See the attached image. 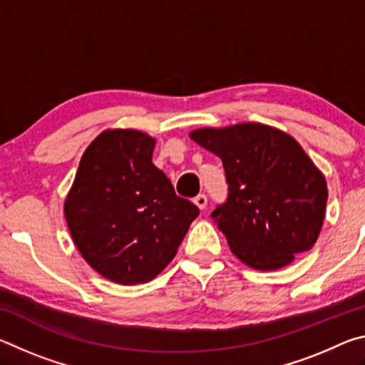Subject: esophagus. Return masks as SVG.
<instances>
[{
    "instance_id": "obj_1",
    "label": "esophagus",
    "mask_w": 365,
    "mask_h": 365,
    "mask_svg": "<svg viewBox=\"0 0 365 365\" xmlns=\"http://www.w3.org/2000/svg\"><path fill=\"white\" fill-rule=\"evenodd\" d=\"M195 205L201 209H206V206H207V196L206 195H197L196 197H195Z\"/></svg>"
}]
</instances>
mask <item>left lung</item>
<instances>
[{"instance_id":"left-lung-1","label":"left lung","mask_w":365,"mask_h":365,"mask_svg":"<svg viewBox=\"0 0 365 365\" xmlns=\"http://www.w3.org/2000/svg\"><path fill=\"white\" fill-rule=\"evenodd\" d=\"M190 138L224 164L228 196L211 215L240 261L277 270L312 248L329 190L298 141L256 122L197 128Z\"/></svg>"}]
</instances>
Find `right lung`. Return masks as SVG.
<instances>
[{"instance_id": "obj_1", "label": "right lung", "mask_w": 365, "mask_h": 365, "mask_svg": "<svg viewBox=\"0 0 365 365\" xmlns=\"http://www.w3.org/2000/svg\"><path fill=\"white\" fill-rule=\"evenodd\" d=\"M154 145L132 128L104 130L85 150L64 202L80 255L120 285L154 279L200 214L153 164Z\"/></svg>"}]
</instances>
